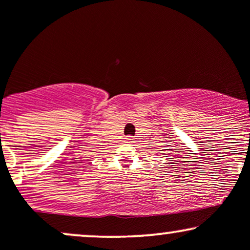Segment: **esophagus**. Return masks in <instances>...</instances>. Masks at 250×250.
Here are the masks:
<instances>
[{"instance_id": "1", "label": "esophagus", "mask_w": 250, "mask_h": 250, "mask_svg": "<svg viewBox=\"0 0 250 250\" xmlns=\"http://www.w3.org/2000/svg\"><path fill=\"white\" fill-rule=\"evenodd\" d=\"M128 140H130V139H128Z\"/></svg>"}]
</instances>
